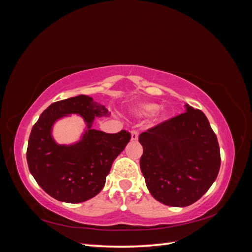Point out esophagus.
<instances>
[{
  "label": "esophagus",
  "mask_w": 252,
  "mask_h": 252,
  "mask_svg": "<svg viewBox=\"0 0 252 252\" xmlns=\"http://www.w3.org/2000/svg\"><path fill=\"white\" fill-rule=\"evenodd\" d=\"M138 139V132L136 130H133L131 132V140H133V142H135V140Z\"/></svg>",
  "instance_id": "1"
}]
</instances>
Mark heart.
<instances>
[{"instance_id":"heart-1","label":"heart","mask_w":252,"mask_h":252,"mask_svg":"<svg viewBox=\"0 0 252 252\" xmlns=\"http://www.w3.org/2000/svg\"><path fill=\"white\" fill-rule=\"evenodd\" d=\"M158 108V105L155 103H143L137 106V113L139 115H150L155 113Z\"/></svg>"}]
</instances>
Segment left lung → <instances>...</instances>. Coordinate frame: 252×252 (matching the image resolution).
<instances>
[{
	"label": "left lung",
	"mask_w": 252,
	"mask_h": 252,
	"mask_svg": "<svg viewBox=\"0 0 252 252\" xmlns=\"http://www.w3.org/2000/svg\"><path fill=\"white\" fill-rule=\"evenodd\" d=\"M186 112L140 134V169L157 201L186 207L205 194L218 176L217 136L200 109Z\"/></svg>",
	"instance_id": "1"
}]
</instances>
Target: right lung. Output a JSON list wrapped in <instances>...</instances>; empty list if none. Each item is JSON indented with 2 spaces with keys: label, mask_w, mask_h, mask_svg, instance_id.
I'll return each mask as SVG.
<instances>
[{
  "label": "right lung",
  "mask_w": 252,
  "mask_h": 252,
  "mask_svg": "<svg viewBox=\"0 0 252 252\" xmlns=\"http://www.w3.org/2000/svg\"><path fill=\"white\" fill-rule=\"evenodd\" d=\"M83 117L87 130L73 145H59L52 138V126L64 115ZM103 105L87 95L52 103L32 127L27 149L30 173L46 193L58 201L81 203L103 189L110 167L131 139L126 130L109 134L91 128L95 117L107 116Z\"/></svg>",
  "instance_id": "obj_1"
}]
</instances>
